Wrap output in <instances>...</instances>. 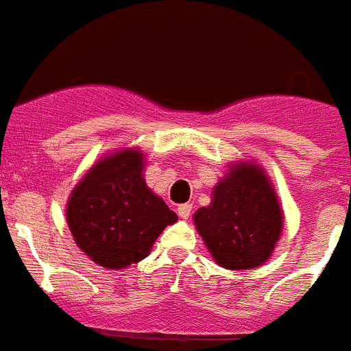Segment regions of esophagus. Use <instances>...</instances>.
I'll list each match as a JSON object with an SVG mask.
<instances>
[{"mask_svg": "<svg viewBox=\"0 0 351 351\" xmlns=\"http://www.w3.org/2000/svg\"><path fill=\"white\" fill-rule=\"evenodd\" d=\"M178 213L181 219H188V217L192 215V204H181V206L178 208Z\"/></svg>", "mask_w": 351, "mask_h": 351, "instance_id": "1", "label": "esophagus"}]
</instances>
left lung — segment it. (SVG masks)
Returning a JSON list of instances; mask_svg holds the SVG:
<instances>
[{
	"label": "left lung",
	"mask_w": 351,
	"mask_h": 351,
	"mask_svg": "<svg viewBox=\"0 0 351 351\" xmlns=\"http://www.w3.org/2000/svg\"><path fill=\"white\" fill-rule=\"evenodd\" d=\"M193 213L208 253L221 267L249 271L267 262L283 231L276 188L256 161H234Z\"/></svg>",
	"instance_id": "1"
}]
</instances>
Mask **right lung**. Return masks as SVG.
<instances>
[{
	"mask_svg": "<svg viewBox=\"0 0 351 351\" xmlns=\"http://www.w3.org/2000/svg\"><path fill=\"white\" fill-rule=\"evenodd\" d=\"M138 147L107 152L75 184L66 202V222L75 244L100 267H129L150 249L178 215L143 178Z\"/></svg>",
	"mask_w": 351,
	"mask_h": 351,
	"instance_id": "obj_1",
	"label": "right lung"
}]
</instances>
